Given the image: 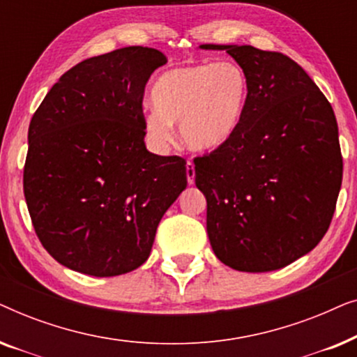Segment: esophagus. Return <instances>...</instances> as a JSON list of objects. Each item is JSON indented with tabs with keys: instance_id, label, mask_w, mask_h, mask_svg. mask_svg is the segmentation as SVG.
I'll list each match as a JSON object with an SVG mask.
<instances>
[{
	"instance_id": "obj_1",
	"label": "esophagus",
	"mask_w": 357,
	"mask_h": 357,
	"mask_svg": "<svg viewBox=\"0 0 357 357\" xmlns=\"http://www.w3.org/2000/svg\"><path fill=\"white\" fill-rule=\"evenodd\" d=\"M187 180L190 185L195 183V164L192 162V160H188L187 162Z\"/></svg>"
}]
</instances>
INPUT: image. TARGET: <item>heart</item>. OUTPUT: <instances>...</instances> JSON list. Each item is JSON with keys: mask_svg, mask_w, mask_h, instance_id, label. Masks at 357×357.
Wrapping results in <instances>:
<instances>
[{"mask_svg": "<svg viewBox=\"0 0 357 357\" xmlns=\"http://www.w3.org/2000/svg\"><path fill=\"white\" fill-rule=\"evenodd\" d=\"M247 94L245 71L231 60L169 70L151 91L154 109L143 115L146 138L162 151L174 139L172 123H180L188 148H218L238 128Z\"/></svg>", "mask_w": 357, "mask_h": 357, "instance_id": "obj_1", "label": "heart"}]
</instances>
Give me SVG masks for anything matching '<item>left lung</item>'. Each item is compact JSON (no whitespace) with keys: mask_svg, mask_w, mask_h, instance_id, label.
Returning <instances> with one entry per match:
<instances>
[{"mask_svg":"<svg viewBox=\"0 0 357 357\" xmlns=\"http://www.w3.org/2000/svg\"><path fill=\"white\" fill-rule=\"evenodd\" d=\"M226 50L248 79L241 123L226 143L193 159L206 197L216 257L237 271L280 270L328 231L343 180L333 109L289 56L252 45Z\"/></svg>","mask_w":357,"mask_h":357,"instance_id":"obj_1","label":"left lung"}]
</instances>
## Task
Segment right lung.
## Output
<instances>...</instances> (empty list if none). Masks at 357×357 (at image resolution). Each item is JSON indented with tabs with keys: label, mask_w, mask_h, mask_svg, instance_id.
<instances>
[{
	"label": "right lung",
	"mask_w": 357,
	"mask_h": 357,
	"mask_svg": "<svg viewBox=\"0 0 357 357\" xmlns=\"http://www.w3.org/2000/svg\"><path fill=\"white\" fill-rule=\"evenodd\" d=\"M165 61L148 47L87 58L32 116L24 197L38 241L70 270L109 278L143 265L187 187L185 159L144 144V87Z\"/></svg>",
	"instance_id": "right-lung-1"
}]
</instances>
